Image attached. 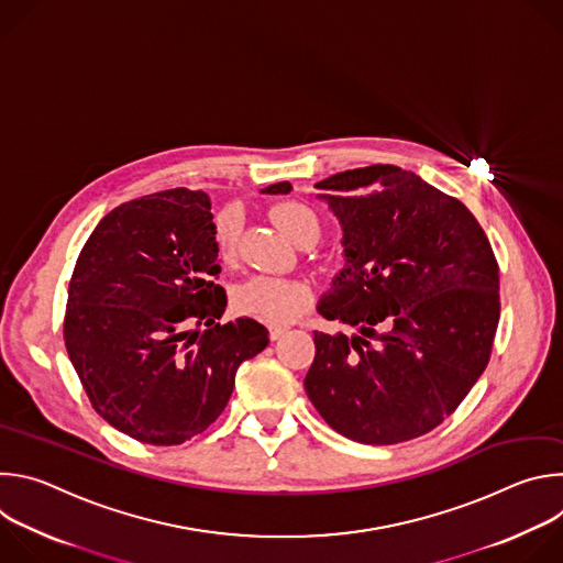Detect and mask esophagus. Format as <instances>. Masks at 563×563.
<instances>
[{
  "label": "esophagus",
  "instance_id": "1",
  "mask_svg": "<svg viewBox=\"0 0 563 563\" xmlns=\"http://www.w3.org/2000/svg\"><path fill=\"white\" fill-rule=\"evenodd\" d=\"M285 332H287V328H283V325H274V328H269V339H272V341H278Z\"/></svg>",
  "mask_w": 563,
  "mask_h": 563
}]
</instances>
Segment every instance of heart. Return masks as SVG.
<instances>
[{
	"instance_id": "1",
	"label": "heart",
	"mask_w": 563,
	"mask_h": 563,
	"mask_svg": "<svg viewBox=\"0 0 563 563\" xmlns=\"http://www.w3.org/2000/svg\"><path fill=\"white\" fill-rule=\"evenodd\" d=\"M276 224L300 243L307 235L318 238V218L316 213L300 202H283L272 211ZM238 240V213L227 209L218 216L216 222V243L220 256L229 258L235 250ZM311 300V289L302 280L278 278V276H252L243 285H238L233 294L235 311L263 320V323L280 325L289 323L291 318L302 313Z\"/></svg>"
}]
</instances>
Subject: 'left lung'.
I'll return each mask as SVG.
<instances>
[{"mask_svg": "<svg viewBox=\"0 0 563 563\" xmlns=\"http://www.w3.org/2000/svg\"><path fill=\"white\" fill-rule=\"evenodd\" d=\"M316 189L341 222L345 258L316 309L354 334H313L305 391L352 441L417 439L459 408L490 361L493 247L463 202L394 165L347 169Z\"/></svg>", "mask_w": 563, "mask_h": 563, "instance_id": "1", "label": "left lung"}]
</instances>
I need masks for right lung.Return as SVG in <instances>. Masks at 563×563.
<instances>
[{
	"mask_svg": "<svg viewBox=\"0 0 563 563\" xmlns=\"http://www.w3.org/2000/svg\"><path fill=\"white\" fill-rule=\"evenodd\" d=\"M205 191L124 202L79 252L64 341L96 412L148 445H180L224 410L240 363L269 332L254 318L220 325L227 296ZM202 324L200 333L194 327Z\"/></svg>",
	"mask_w": 563,
	"mask_h": 563,
	"instance_id": "add662e5",
	"label": "right lung"
}]
</instances>
